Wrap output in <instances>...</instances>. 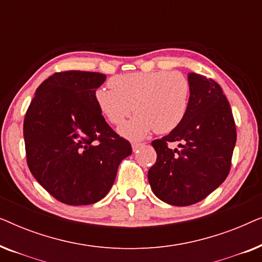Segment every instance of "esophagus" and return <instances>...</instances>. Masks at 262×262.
<instances>
[{"mask_svg":"<svg viewBox=\"0 0 262 262\" xmlns=\"http://www.w3.org/2000/svg\"><path fill=\"white\" fill-rule=\"evenodd\" d=\"M143 145V143H138V142H134L132 143V149H134V151H137V150L141 148Z\"/></svg>","mask_w":262,"mask_h":262,"instance_id":"34e87169","label":"esophagus"}]
</instances>
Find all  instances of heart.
<instances>
[{
    "instance_id": "b5f03b06",
    "label": "heart",
    "mask_w": 262,
    "mask_h": 262,
    "mask_svg": "<svg viewBox=\"0 0 262 262\" xmlns=\"http://www.w3.org/2000/svg\"><path fill=\"white\" fill-rule=\"evenodd\" d=\"M110 88L95 92L98 107L107 120L120 126L131 116L132 121L121 128L130 138H143L152 130L169 134L187 113L189 82L179 71L130 73L110 78Z\"/></svg>"
}]
</instances>
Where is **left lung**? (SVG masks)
Masks as SVG:
<instances>
[{
    "label": "left lung",
    "mask_w": 262,
    "mask_h": 262,
    "mask_svg": "<svg viewBox=\"0 0 262 262\" xmlns=\"http://www.w3.org/2000/svg\"><path fill=\"white\" fill-rule=\"evenodd\" d=\"M187 113L179 126L151 144L157 159L148 171L157 198L175 206H188L206 198L231 168L236 126L230 103L212 78L188 75ZM178 141L180 149H170Z\"/></svg>",
    "instance_id": "8db88e82"
}]
</instances>
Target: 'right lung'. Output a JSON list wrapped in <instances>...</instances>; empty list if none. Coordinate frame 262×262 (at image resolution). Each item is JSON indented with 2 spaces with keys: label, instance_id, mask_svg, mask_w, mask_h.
I'll return each mask as SVG.
<instances>
[{
  "label": "right lung",
  "instance_id": "add662e5",
  "mask_svg": "<svg viewBox=\"0 0 262 262\" xmlns=\"http://www.w3.org/2000/svg\"><path fill=\"white\" fill-rule=\"evenodd\" d=\"M105 80L100 73H55L39 85L25 116L28 168L68 205L101 200L132 152L130 142L112 130L96 103L95 92Z\"/></svg>",
  "mask_w": 262,
  "mask_h": 262
}]
</instances>
